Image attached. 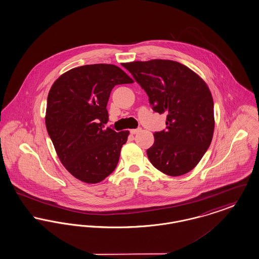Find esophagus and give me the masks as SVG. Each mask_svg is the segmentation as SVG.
Returning a JSON list of instances; mask_svg holds the SVG:
<instances>
[{
	"label": "esophagus",
	"instance_id": "34e87169",
	"mask_svg": "<svg viewBox=\"0 0 259 259\" xmlns=\"http://www.w3.org/2000/svg\"><path fill=\"white\" fill-rule=\"evenodd\" d=\"M142 131V128H137V129H132V130H130V133L132 134V135H135V134H138L139 132H141Z\"/></svg>",
	"mask_w": 259,
	"mask_h": 259
}]
</instances>
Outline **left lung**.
<instances>
[{"mask_svg": "<svg viewBox=\"0 0 259 259\" xmlns=\"http://www.w3.org/2000/svg\"><path fill=\"white\" fill-rule=\"evenodd\" d=\"M149 97L152 109L166 114V129L155 132L147 151L152 165L169 176L190 172L212 141L213 99L206 83L177 61L124 63Z\"/></svg>", "mask_w": 259, "mask_h": 259, "instance_id": "1", "label": "left lung"}]
</instances>
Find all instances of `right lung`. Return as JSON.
Returning a JSON list of instances; mask_svg holds the SVG:
<instances>
[{"instance_id": "obj_1", "label": "right lung", "mask_w": 259, "mask_h": 259, "mask_svg": "<svg viewBox=\"0 0 259 259\" xmlns=\"http://www.w3.org/2000/svg\"><path fill=\"white\" fill-rule=\"evenodd\" d=\"M129 83L116 65L88 64L63 73L49 92L47 131L61 163L78 180L102 182L116 168L129 131L117 133L104 124L110 92Z\"/></svg>"}]
</instances>
